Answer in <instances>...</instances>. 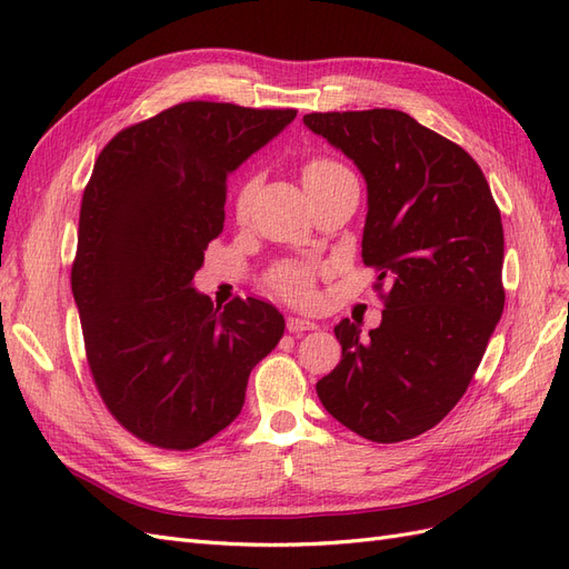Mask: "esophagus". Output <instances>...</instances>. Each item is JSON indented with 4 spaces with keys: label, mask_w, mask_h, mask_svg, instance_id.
Here are the masks:
<instances>
[{
    "label": "esophagus",
    "mask_w": 569,
    "mask_h": 569,
    "mask_svg": "<svg viewBox=\"0 0 569 569\" xmlns=\"http://www.w3.org/2000/svg\"><path fill=\"white\" fill-rule=\"evenodd\" d=\"M316 322L313 320H306V318H287V330L289 332H306V330H316Z\"/></svg>",
    "instance_id": "obj_1"
}]
</instances>
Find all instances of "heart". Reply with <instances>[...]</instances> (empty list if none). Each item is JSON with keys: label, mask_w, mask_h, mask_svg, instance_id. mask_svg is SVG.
Wrapping results in <instances>:
<instances>
[{"label": "heart", "mask_w": 569, "mask_h": 569, "mask_svg": "<svg viewBox=\"0 0 569 569\" xmlns=\"http://www.w3.org/2000/svg\"><path fill=\"white\" fill-rule=\"evenodd\" d=\"M341 166L330 161V159H311L303 168H301V180L303 187L311 184L316 180H322L327 176H335L341 173ZM249 189V187H247ZM313 278H316V270L313 266H306V263H289V266H280L270 272V287L282 295L289 301H297V303H308L313 299Z\"/></svg>", "instance_id": "1"}]
</instances>
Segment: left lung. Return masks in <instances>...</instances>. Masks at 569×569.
<instances>
[{
    "mask_svg": "<svg viewBox=\"0 0 569 569\" xmlns=\"http://www.w3.org/2000/svg\"><path fill=\"white\" fill-rule=\"evenodd\" d=\"M368 187L363 261L389 282L380 327L335 325L339 366L316 385L335 420L377 443L449 416L503 313V226L468 151L393 109L308 113Z\"/></svg>",
    "mask_w": 569,
    "mask_h": 569,
    "instance_id": "obj_1",
    "label": "left lung"
}]
</instances>
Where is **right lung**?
Here are the masks:
<instances>
[{"label": "right lung", "mask_w": 569, "mask_h": 569, "mask_svg": "<svg viewBox=\"0 0 569 569\" xmlns=\"http://www.w3.org/2000/svg\"><path fill=\"white\" fill-rule=\"evenodd\" d=\"M295 109L184 101L101 149L80 206L73 299L94 385L128 432L187 451L226 429L284 335L272 303L194 289L226 222L228 176Z\"/></svg>", "instance_id": "add662e5"}]
</instances>
